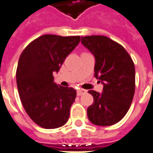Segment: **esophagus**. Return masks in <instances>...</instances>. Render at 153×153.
I'll return each instance as SVG.
<instances>
[{
    "mask_svg": "<svg viewBox=\"0 0 153 153\" xmlns=\"http://www.w3.org/2000/svg\"><path fill=\"white\" fill-rule=\"evenodd\" d=\"M86 93V90H82V89H79V90H77V95L80 96L82 94H85Z\"/></svg>",
    "mask_w": 153,
    "mask_h": 153,
    "instance_id": "esophagus-1",
    "label": "esophagus"
}]
</instances>
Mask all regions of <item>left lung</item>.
<instances>
[{
  "label": "left lung",
  "instance_id": "8db88e82",
  "mask_svg": "<svg viewBox=\"0 0 153 153\" xmlns=\"http://www.w3.org/2000/svg\"><path fill=\"white\" fill-rule=\"evenodd\" d=\"M81 43L95 60L94 77L102 93L90 90L94 102L87 109L90 122L107 126L119 122L128 111L135 93V66L123 47L105 36L81 37Z\"/></svg>",
  "mask_w": 153,
  "mask_h": 153
}]
</instances>
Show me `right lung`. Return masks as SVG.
I'll return each mask as SVG.
<instances>
[{
    "instance_id": "1",
    "label": "right lung",
    "mask_w": 153,
    "mask_h": 153,
    "mask_svg": "<svg viewBox=\"0 0 153 153\" xmlns=\"http://www.w3.org/2000/svg\"><path fill=\"white\" fill-rule=\"evenodd\" d=\"M79 40V36L42 35L20 56L16 74L20 99L29 117L42 128H58L68 121L76 90L57 85L53 73L59 72Z\"/></svg>"
}]
</instances>
